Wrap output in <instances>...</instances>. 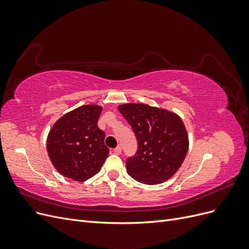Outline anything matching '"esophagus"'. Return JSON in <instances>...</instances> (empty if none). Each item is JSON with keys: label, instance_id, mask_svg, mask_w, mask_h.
Returning <instances> with one entry per match:
<instances>
[{"label": "esophagus", "instance_id": "obj_1", "mask_svg": "<svg viewBox=\"0 0 249 249\" xmlns=\"http://www.w3.org/2000/svg\"><path fill=\"white\" fill-rule=\"evenodd\" d=\"M114 153H115L116 155H120V154H122V146L115 147V148H114Z\"/></svg>", "mask_w": 249, "mask_h": 249}]
</instances>
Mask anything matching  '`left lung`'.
Listing matches in <instances>:
<instances>
[{"instance_id": "8db88e82", "label": "left lung", "mask_w": 249, "mask_h": 249, "mask_svg": "<svg viewBox=\"0 0 249 249\" xmlns=\"http://www.w3.org/2000/svg\"><path fill=\"white\" fill-rule=\"evenodd\" d=\"M119 112L130 124L138 149L126 159L129 175L146 185L170 178L184 162L189 147L187 131L176 113L145 104H124Z\"/></svg>"}]
</instances>
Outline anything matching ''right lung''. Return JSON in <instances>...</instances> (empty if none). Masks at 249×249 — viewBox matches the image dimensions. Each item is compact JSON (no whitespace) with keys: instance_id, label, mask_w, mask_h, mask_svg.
I'll list each match as a JSON object with an SVG mask.
<instances>
[{"instance_id":"1","label":"right lung","mask_w":249,"mask_h":249,"mask_svg":"<svg viewBox=\"0 0 249 249\" xmlns=\"http://www.w3.org/2000/svg\"><path fill=\"white\" fill-rule=\"evenodd\" d=\"M102 107L85 105L59 118L47 140L50 159L65 178L84 182L96 175L109 156L105 132L97 126Z\"/></svg>"}]
</instances>
